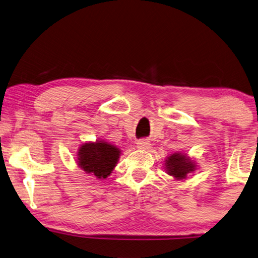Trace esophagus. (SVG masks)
I'll return each mask as SVG.
<instances>
[{
	"label": "esophagus",
	"instance_id": "34e87169",
	"mask_svg": "<svg viewBox=\"0 0 258 258\" xmlns=\"http://www.w3.org/2000/svg\"><path fill=\"white\" fill-rule=\"evenodd\" d=\"M137 145H138L139 148H141V149H148L150 147V142L147 141V140H139L137 142Z\"/></svg>",
	"mask_w": 258,
	"mask_h": 258
}]
</instances>
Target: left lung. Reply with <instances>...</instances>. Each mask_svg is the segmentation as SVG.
<instances>
[{"label": "left lung", "mask_w": 258, "mask_h": 258, "mask_svg": "<svg viewBox=\"0 0 258 258\" xmlns=\"http://www.w3.org/2000/svg\"><path fill=\"white\" fill-rule=\"evenodd\" d=\"M165 170L175 180H183L196 170L195 162L182 153H173L165 159Z\"/></svg>", "instance_id": "obj_1"}]
</instances>
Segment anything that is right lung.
<instances>
[{"label": "right lung", "mask_w": 258, "mask_h": 258, "mask_svg": "<svg viewBox=\"0 0 258 258\" xmlns=\"http://www.w3.org/2000/svg\"><path fill=\"white\" fill-rule=\"evenodd\" d=\"M121 150L104 140L86 142L77 153V164L95 179H107L112 173L120 157Z\"/></svg>", "instance_id": "right-lung-1"}]
</instances>
